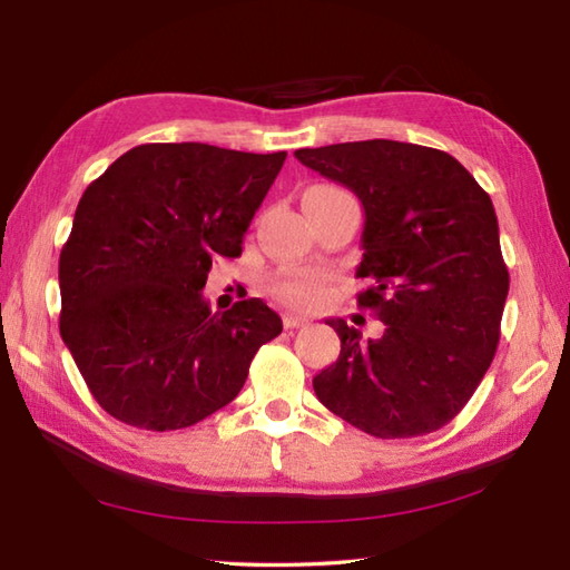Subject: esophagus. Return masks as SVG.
I'll return each instance as SVG.
<instances>
[{
  "mask_svg": "<svg viewBox=\"0 0 570 570\" xmlns=\"http://www.w3.org/2000/svg\"><path fill=\"white\" fill-rule=\"evenodd\" d=\"M308 318L298 316V313H284V325L286 328H301V325H306Z\"/></svg>",
  "mask_w": 570,
  "mask_h": 570,
  "instance_id": "1",
  "label": "esophagus"
}]
</instances>
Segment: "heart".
<instances>
[{"mask_svg":"<svg viewBox=\"0 0 570 570\" xmlns=\"http://www.w3.org/2000/svg\"><path fill=\"white\" fill-rule=\"evenodd\" d=\"M311 190H335L333 186H313ZM269 292L286 306L311 308L325 298V278L316 272L288 269L278 274L269 284Z\"/></svg>","mask_w":570,"mask_h":570,"instance_id":"b5f03b06","label":"heart"}]
</instances>
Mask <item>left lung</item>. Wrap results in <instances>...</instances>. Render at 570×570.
<instances>
[{"label":"left lung","mask_w":570,"mask_h":570,"mask_svg":"<svg viewBox=\"0 0 570 570\" xmlns=\"http://www.w3.org/2000/svg\"><path fill=\"white\" fill-rule=\"evenodd\" d=\"M365 208L357 306L384 323L377 341L343 318L341 357L313 377L325 409L377 439L443 429L498 353L510 272L492 200L451 154L392 139L298 149Z\"/></svg>","instance_id":"left-lung-1"}]
</instances>
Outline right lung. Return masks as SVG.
<instances>
[{
  "mask_svg": "<svg viewBox=\"0 0 570 570\" xmlns=\"http://www.w3.org/2000/svg\"><path fill=\"white\" fill-rule=\"evenodd\" d=\"M286 151L141 144L85 188L60 249V335L107 414L147 431L193 426L239 394L282 333L262 298L213 313L200 292L242 237Z\"/></svg>",
  "mask_w": 570,
  "mask_h": 570,
  "instance_id": "1",
  "label": "right lung"
}]
</instances>
